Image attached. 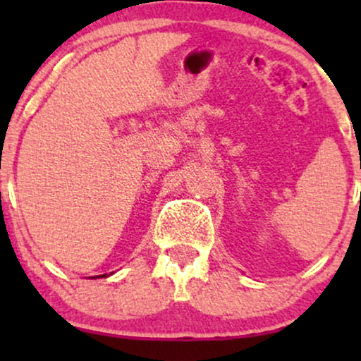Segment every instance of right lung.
Instances as JSON below:
<instances>
[{"mask_svg": "<svg viewBox=\"0 0 361 361\" xmlns=\"http://www.w3.org/2000/svg\"><path fill=\"white\" fill-rule=\"evenodd\" d=\"M102 276H106V273H105V275H102Z\"/></svg>", "mask_w": 361, "mask_h": 361, "instance_id": "1", "label": "right lung"}]
</instances>
